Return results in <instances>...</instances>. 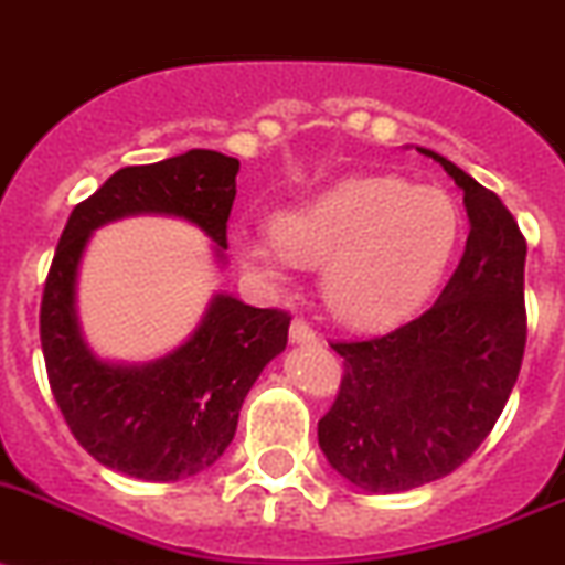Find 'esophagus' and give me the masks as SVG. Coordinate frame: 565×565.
<instances>
[{
    "mask_svg": "<svg viewBox=\"0 0 565 565\" xmlns=\"http://www.w3.org/2000/svg\"><path fill=\"white\" fill-rule=\"evenodd\" d=\"M288 334H291V343H315V340H317L315 329H311V326L306 323L302 317H294Z\"/></svg>",
    "mask_w": 565,
    "mask_h": 565,
    "instance_id": "esophagus-1",
    "label": "esophagus"
}]
</instances>
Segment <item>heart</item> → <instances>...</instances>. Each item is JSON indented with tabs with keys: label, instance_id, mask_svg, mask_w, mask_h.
Returning <instances> with one entry per match:
<instances>
[{
	"label": "heart",
	"instance_id": "heart-1",
	"mask_svg": "<svg viewBox=\"0 0 565 565\" xmlns=\"http://www.w3.org/2000/svg\"><path fill=\"white\" fill-rule=\"evenodd\" d=\"M461 236L454 195L398 175H355L279 213L274 227L239 233L254 277L282 282L294 265L323 268V297L349 326L413 315L445 277Z\"/></svg>",
	"mask_w": 565,
	"mask_h": 565
}]
</instances>
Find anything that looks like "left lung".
Masks as SVG:
<instances>
[{"label":"left lung","instance_id":"8db88e82","mask_svg":"<svg viewBox=\"0 0 565 565\" xmlns=\"http://www.w3.org/2000/svg\"><path fill=\"white\" fill-rule=\"evenodd\" d=\"M470 233L445 291L416 320L366 340H338V398L317 441L361 491L398 493L436 482L488 439L525 352V236L500 195L454 161Z\"/></svg>","mask_w":565,"mask_h":565}]
</instances>
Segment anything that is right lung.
<instances>
[{"instance_id": "add662e5", "label": "right lung", "mask_w": 565, "mask_h": 565, "mask_svg": "<svg viewBox=\"0 0 565 565\" xmlns=\"http://www.w3.org/2000/svg\"><path fill=\"white\" fill-rule=\"evenodd\" d=\"M239 161L190 149L158 164L124 167L72 210L40 306L49 384L74 439L100 465L147 482H179L225 454L242 401L286 349L291 315L216 294L188 343L149 363H111L83 340L74 286L92 233L138 213L202 227L225 259Z\"/></svg>"}]
</instances>
